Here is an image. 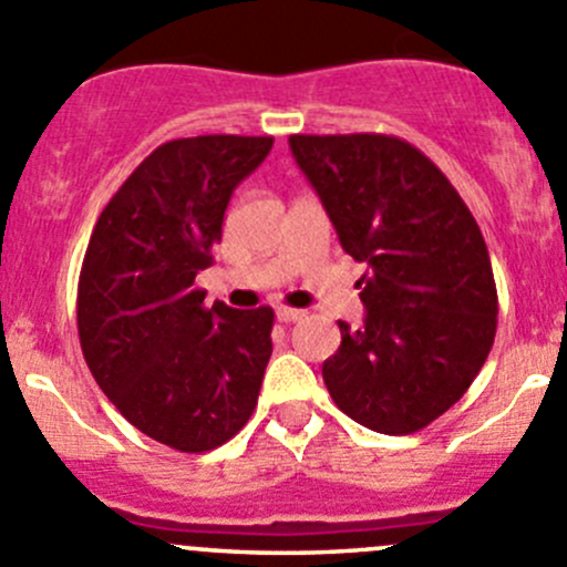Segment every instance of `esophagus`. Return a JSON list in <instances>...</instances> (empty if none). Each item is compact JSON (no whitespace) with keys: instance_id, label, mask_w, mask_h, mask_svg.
Segmentation results:
<instances>
[{"instance_id":"1","label":"esophagus","mask_w":567,"mask_h":567,"mask_svg":"<svg viewBox=\"0 0 567 567\" xmlns=\"http://www.w3.org/2000/svg\"><path fill=\"white\" fill-rule=\"evenodd\" d=\"M305 318V310H293V307H277L279 323H293V320Z\"/></svg>"}]
</instances>
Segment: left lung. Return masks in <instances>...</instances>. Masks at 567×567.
Segmentation results:
<instances>
[{
    "instance_id": "obj_1",
    "label": "left lung",
    "mask_w": 567,
    "mask_h": 567,
    "mask_svg": "<svg viewBox=\"0 0 567 567\" xmlns=\"http://www.w3.org/2000/svg\"><path fill=\"white\" fill-rule=\"evenodd\" d=\"M342 249L368 262L364 326L340 320L323 381L370 431H422L472 386L496 334V282L472 210L442 169L386 134H293Z\"/></svg>"
}]
</instances>
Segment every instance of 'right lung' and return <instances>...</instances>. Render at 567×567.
Wrapping results in <instances>:
<instances>
[{
    "label": "right lung",
    "instance_id": "right-lung-1",
    "mask_svg": "<svg viewBox=\"0 0 567 567\" xmlns=\"http://www.w3.org/2000/svg\"><path fill=\"white\" fill-rule=\"evenodd\" d=\"M271 145L236 134L164 142L90 236L76 296L84 362L131 425L181 453H208L247 425L271 359V307H205L194 288L233 192Z\"/></svg>",
    "mask_w": 567,
    "mask_h": 567
}]
</instances>
